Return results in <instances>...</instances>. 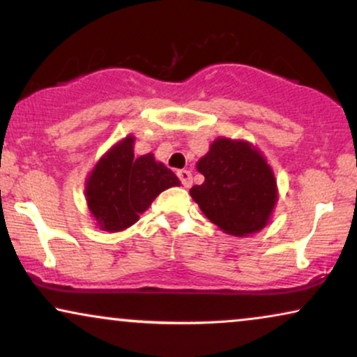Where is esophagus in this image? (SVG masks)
<instances>
[{
    "instance_id": "obj_1",
    "label": "esophagus",
    "mask_w": 357,
    "mask_h": 357,
    "mask_svg": "<svg viewBox=\"0 0 357 357\" xmlns=\"http://www.w3.org/2000/svg\"><path fill=\"white\" fill-rule=\"evenodd\" d=\"M178 178L181 179V183H183L184 188H191L192 186V174H191V171H188V169L178 171Z\"/></svg>"
}]
</instances>
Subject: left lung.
Masks as SVG:
<instances>
[{"label":"left lung","instance_id":"8db88e82","mask_svg":"<svg viewBox=\"0 0 357 357\" xmlns=\"http://www.w3.org/2000/svg\"><path fill=\"white\" fill-rule=\"evenodd\" d=\"M196 169L204 183L189 194L224 234L247 237L270 222L278 201L277 179L267 158L250 142L215 138Z\"/></svg>","mask_w":357,"mask_h":357}]
</instances>
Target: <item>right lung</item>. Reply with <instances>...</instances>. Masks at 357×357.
Listing matches in <instances>:
<instances>
[{
	"mask_svg": "<svg viewBox=\"0 0 357 357\" xmlns=\"http://www.w3.org/2000/svg\"><path fill=\"white\" fill-rule=\"evenodd\" d=\"M133 146L135 137L126 135L98 158L85 179V202L100 231H125L165 189L181 184L153 153L135 156Z\"/></svg>",
	"mask_w": 357,
	"mask_h": 357,
	"instance_id": "obj_1",
	"label": "right lung"
}]
</instances>
